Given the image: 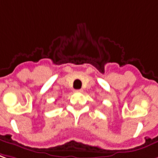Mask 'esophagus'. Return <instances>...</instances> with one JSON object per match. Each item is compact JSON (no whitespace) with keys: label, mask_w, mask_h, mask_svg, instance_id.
I'll list each match as a JSON object with an SVG mask.
<instances>
[{"label":"esophagus","mask_w":158,"mask_h":158,"mask_svg":"<svg viewBox=\"0 0 158 158\" xmlns=\"http://www.w3.org/2000/svg\"><path fill=\"white\" fill-rule=\"evenodd\" d=\"M75 92H77V93H82V92H83V89H76V90H75Z\"/></svg>","instance_id":"34e87169"}]
</instances>
